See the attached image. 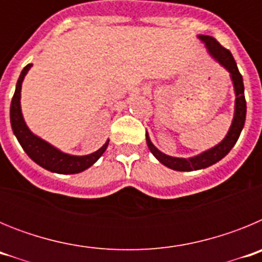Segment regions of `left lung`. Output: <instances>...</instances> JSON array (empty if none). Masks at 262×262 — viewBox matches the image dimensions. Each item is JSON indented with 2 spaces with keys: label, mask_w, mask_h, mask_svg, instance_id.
Returning <instances> with one entry per match:
<instances>
[{
  "label": "left lung",
  "mask_w": 262,
  "mask_h": 262,
  "mask_svg": "<svg viewBox=\"0 0 262 262\" xmlns=\"http://www.w3.org/2000/svg\"><path fill=\"white\" fill-rule=\"evenodd\" d=\"M200 39L205 41L206 47L211 53V56L215 60L221 62L222 66L231 73L232 78L233 88H235L236 101H235V117H233L232 124L230 127V131L226 135V138L222 140L217 145L209 149V151L203 152L198 156L190 157V159H180V157H172L168 155L160 152L152 142L149 140L148 134L145 135L147 139V144L149 151L154 154V156L159 160L160 163L164 164L165 166L180 172H190V170H198V169L207 168L212 164L217 163L219 160L223 159L228 152L232 149L233 145L236 144L237 139H239L240 133H242L243 127L245 123V114H247V102H245L244 97V84H243V76L240 75L236 61L233 59L232 53L224 48L215 38L207 35H200Z\"/></svg>",
  "instance_id": "8db88e82"
}]
</instances>
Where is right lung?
<instances>
[{
  "mask_svg": "<svg viewBox=\"0 0 262 262\" xmlns=\"http://www.w3.org/2000/svg\"><path fill=\"white\" fill-rule=\"evenodd\" d=\"M32 64H27L23 71L20 72V76L17 81V86L14 92L13 99L10 105V123L13 128L14 135L17 136L18 142L22 145L23 151L29 155L31 160H34L41 168L47 169L50 172L61 173V174H75L80 173L89 166L93 165L99 157L102 156L103 152L108 145V140L99 148L94 154L86 155V156H72V155L62 154L61 151L56 149L43 139L38 138L29 129L22 117L20 111V88H22V81L31 68Z\"/></svg>",
  "mask_w": 262,
  "mask_h": 262,
  "instance_id": "1",
  "label": "right lung"
}]
</instances>
